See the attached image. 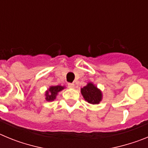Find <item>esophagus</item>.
<instances>
[{"instance_id":"esophagus-1","label":"esophagus","mask_w":148,"mask_h":148,"mask_svg":"<svg viewBox=\"0 0 148 148\" xmlns=\"http://www.w3.org/2000/svg\"><path fill=\"white\" fill-rule=\"evenodd\" d=\"M68 87H69V88H71V89L75 88V84H74V83H69V84H68Z\"/></svg>"}]
</instances>
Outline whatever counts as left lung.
Segmentation results:
<instances>
[{"label": "left lung", "mask_w": 148, "mask_h": 148, "mask_svg": "<svg viewBox=\"0 0 148 148\" xmlns=\"http://www.w3.org/2000/svg\"><path fill=\"white\" fill-rule=\"evenodd\" d=\"M81 93L86 101L91 104H98L103 99L101 90L92 82H88L86 86L81 88Z\"/></svg>", "instance_id": "1"}]
</instances>
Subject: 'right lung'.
Returning a JSON list of instances; mask_svg holds the SVG:
<instances>
[{"mask_svg": "<svg viewBox=\"0 0 148 148\" xmlns=\"http://www.w3.org/2000/svg\"><path fill=\"white\" fill-rule=\"evenodd\" d=\"M65 88V86H50L45 91V99L47 101H53L56 99L58 92L62 91Z\"/></svg>", "mask_w": 148, "mask_h": 148, "instance_id": "add662e5", "label": "right lung"}]
</instances>
